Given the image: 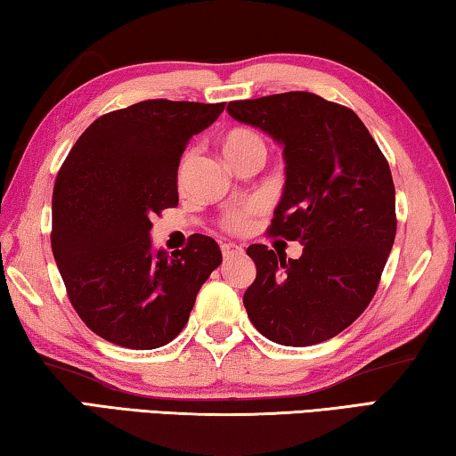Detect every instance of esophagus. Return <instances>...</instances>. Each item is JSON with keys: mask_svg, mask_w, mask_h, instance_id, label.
<instances>
[{"mask_svg": "<svg viewBox=\"0 0 456 456\" xmlns=\"http://www.w3.org/2000/svg\"><path fill=\"white\" fill-rule=\"evenodd\" d=\"M220 250H222V256H224V258H234V256H240V255H244V248H242V246H238V244H230V242H224V244L220 246Z\"/></svg>", "mask_w": 456, "mask_h": 456, "instance_id": "obj_1", "label": "esophagus"}]
</instances>
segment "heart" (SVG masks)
<instances>
[{"mask_svg":"<svg viewBox=\"0 0 456 456\" xmlns=\"http://www.w3.org/2000/svg\"><path fill=\"white\" fill-rule=\"evenodd\" d=\"M222 151L226 155L230 163L240 161L246 158H252V155H258V158L265 159L266 155V141L263 139L258 131L250 129V126H232V129L226 131L222 135ZM191 161V155H185L182 163V171L185 166ZM255 214V208H236V210H228L222 216V228L226 232H242V230L248 226L250 216Z\"/></svg>","mask_w":456,"mask_h":456,"instance_id":"1","label":"heart"}]
</instances>
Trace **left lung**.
<instances>
[{"instance_id":"8db88e82","label":"left lung","mask_w":456,"mask_h":456,"mask_svg":"<svg viewBox=\"0 0 456 456\" xmlns=\"http://www.w3.org/2000/svg\"><path fill=\"white\" fill-rule=\"evenodd\" d=\"M228 113L282 145L287 182L268 234L303 244L301 258L248 246L256 279L244 293L252 325L281 346L341 333L374 298L396 238V190L362 118L313 93L232 101Z\"/></svg>"}]
</instances>
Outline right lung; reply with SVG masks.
Masks as SVG:
<instances>
[{
	"label": "right lung",
	"instance_id": "right-lung-1",
	"mask_svg": "<svg viewBox=\"0 0 456 456\" xmlns=\"http://www.w3.org/2000/svg\"><path fill=\"white\" fill-rule=\"evenodd\" d=\"M226 102L143 101L82 133L52 193V252L74 311L115 346L155 349L177 338L222 263L210 236L155 255L151 218L177 206V167L191 135Z\"/></svg>",
	"mask_w": 456,
	"mask_h": 456
}]
</instances>
